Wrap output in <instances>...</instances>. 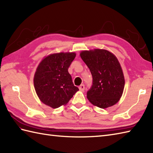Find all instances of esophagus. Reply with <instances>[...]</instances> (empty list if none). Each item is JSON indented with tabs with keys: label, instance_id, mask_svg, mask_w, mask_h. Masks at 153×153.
Masks as SVG:
<instances>
[{
	"label": "esophagus",
	"instance_id": "34e87169",
	"mask_svg": "<svg viewBox=\"0 0 153 153\" xmlns=\"http://www.w3.org/2000/svg\"><path fill=\"white\" fill-rule=\"evenodd\" d=\"M79 89L80 91H84V89H85V85H83V84H82V85H81L79 87Z\"/></svg>",
	"mask_w": 153,
	"mask_h": 153
}]
</instances>
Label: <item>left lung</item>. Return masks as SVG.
<instances>
[{
    "label": "left lung",
    "mask_w": 153,
    "mask_h": 153,
    "mask_svg": "<svg viewBox=\"0 0 153 153\" xmlns=\"http://www.w3.org/2000/svg\"><path fill=\"white\" fill-rule=\"evenodd\" d=\"M80 56L91 73L93 84L87 92L90 102L100 108L113 106L121 97L125 80L116 57L103 49L83 51Z\"/></svg>",
    "instance_id": "1"
}]
</instances>
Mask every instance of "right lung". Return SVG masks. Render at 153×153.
Wrapping results in <instances>:
<instances>
[{
  "label": "right lung",
  "instance_id": "add662e5",
  "mask_svg": "<svg viewBox=\"0 0 153 153\" xmlns=\"http://www.w3.org/2000/svg\"><path fill=\"white\" fill-rule=\"evenodd\" d=\"M76 57L74 53L51 54L41 61L34 76L39 98L53 108L66 104L79 89L74 86L68 68Z\"/></svg>",
  "mask_w": 153,
  "mask_h": 153
}]
</instances>
